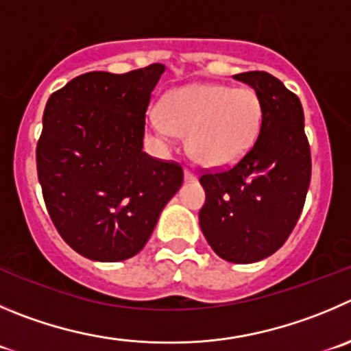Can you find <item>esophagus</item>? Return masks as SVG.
<instances>
[{
    "label": "esophagus",
    "mask_w": 351,
    "mask_h": 351,
    "mask_svg": "<svg viewBox=\"0 0 351 351\" xmlns=\"http://www.w3.org/2000/svg\"><path fill=\"white\" fill-rule=\"evenodd\" d=\"M184 179H186V181H188V182L196 181V173L191 172V170L186 169V170H184Z\"/></svg>",
    "instance_id": "1"
}]
</instances>
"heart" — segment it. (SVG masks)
<instances>
[{"label":"heart","instance_id":"b5f03b06","mask_svg":"<svg viewBox=\"0 0 351 351\" xmlns=\"http://www.w3.org/2000/svg\"><path fill=\"white\" fill-rule=\"evenodd\" d=\"M265 106L252 88L191 84L172 89L162 110L149 113V129L160 145L172 146L188 136L193 158L203 167L222 169L248 155L262 131Z\"/></svg>","mask_w":351,"mask_h":351}]
</instances>
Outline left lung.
Returning a JSON list of instances; mask_svg holds the SVG:
<instances>
[{
    "label": "left lung",
    "instance_id": "left-lung-1",
    "mask_svg": "<svg viewBox=\"0 0 351 351\" xmlns=\"http://www.w3.org/2000/svg\"><path fill=\"white\" fill-rule=\"evenodd\" d=\"M265 106L262 131L234 167L199 178V228L220 258L253 263L278 252L305 205L312 160L298 96L267 72L236 73Z\"/></svg>",
    "mask_w": 351,
    "mask_h": 351
}]
</instances>
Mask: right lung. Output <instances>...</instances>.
Segmentation results:
<instances>
[{
    "instance_id": "right-lung-1",
    "label": "right lung",
    "mask_w": 351,
    "mask_h": 351,
    "mask_svg": "<svg viewBox=\"0 0 351 351\" xmlns=\"http://www.w3.org/2000/svg\"><path fill=\"white\" fill-rule=\"evenodd\" d=\"M165 65L88 72L49 96L36 148L46 208L63 241L96 262L143 250L184 179L143 152L145 117Z\"/></svg>"
}]
</instances>
